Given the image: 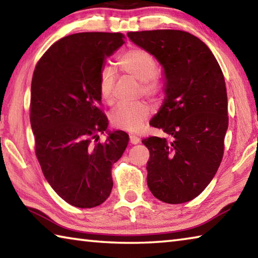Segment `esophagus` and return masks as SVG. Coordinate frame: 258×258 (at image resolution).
<instances>
[{"instance_id":"esophagus-1","label":"esophagus","mask_w":258,"mask_h":258,"mask_svg":"<svg viewBox=\"0 0 258 258\" xmlns=\"http://www.w3.org/2000/svg\"><path fill=\"white\" fill-rule=\"evenodd\" d=\"M130 143L131 144H138V143H140V138L135 137V135H131V137H130Z\"/></svg>"}]
</instances>
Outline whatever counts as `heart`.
Segmentation results:
<instances>
[{
    "mask_svg": "<svg viewBox=\"0 0 258 258\" xmlns=\"http://www.w3.org/2000/svg\"><path fill=\"white\" fill-rule=\"evenodd\" d=\"M123 73L141 82V90L144 95L153 97L160 92L161 86L154 76L157 73V60L149 51L141 48H133L119 56L117 60ZM116 76L113 69L104 67L99 73V92L106 104L114 102V89ZM151 115V108L145 102L120 104L111 110L109 119L111 125L118 130L128 132H139Z\"/></svg>",
    "mask_w": 258,
    "mask_h": 258,
    "instance_id": "heart-1",
    "label": "heart"
}]
</instances>
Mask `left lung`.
I'll use <instances>...</instances> for the list:
<instances>
[{
  "label": "left lung",
  "mask_w": 258,
  "mask_h": 258,
  "mask_svg": "<svg viewBox=\"0 0 258 258\" xmlns=\"http://www.w3.org/2000/svg\"><path fill=\"white\" fill-rule=\"evenodd\" d=\"M153 55L165 74V99L150 125L166 138L151 137L148 186L169 204L195 199L207 188L221 163L228 130L226 82L217 58L202 40L181 30L127 34Z\"/></svg>",
  "instance_id": "1"
}]
</instances>
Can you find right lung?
Listing matches in <instances>:
<instances>
[{"mask_svg": "<svg viewBox=\"0 0 258 258\" xmlns=\"http://www.w3.org/2000/svg\"><path fill=\"white\" fill-rule=\"evenodd\" d=\"M123 38L118 32L64 37L43 55L32 76L30 124L37 159L51 188L77 208H95L108 199L111 167L128 144L123 131L107 128L99 92V73ZM105 132L106 142L97 143Z\"/></svg>", "mask_w": 258, "mask_h": 258, "instance_id": "add662e5", "label": "right lung"}]
</instances>
